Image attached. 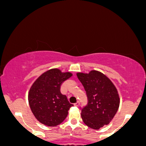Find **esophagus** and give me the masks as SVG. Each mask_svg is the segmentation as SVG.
<instances>
[{
	"mask_svg": "<svg viewBox=\"0 0 146 146\" xmlns=\"http://www.w3.org/2000/svg\"><path fill=\"white\" fill-rule=\"evenodd\" d=\"M79 104H80V102H79V101H77V102H76L74 104V106H79Z\"/></svg>",
	"mask_w": 146,
	"mask_h": 146,
	"instance_id": "1",
	"label": "esophagus"
}]
</instances>
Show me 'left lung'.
<instances>
[{"instance_id":"left-lung-1","label":"left lung","mask_w":146,"mask_h":146,"mask_svg":"<svg viewBox=\"0 0 146 146\" xmlns=\"http://www.w3.org/2000/svg\"><path fill=\"white\" fill-rule=\"evenodd\" d=\"M86 92L88 104L81 109V117L89 127L99 129L108 125L118 109L120 98L115 86L100 72L77 73Z\"/></svg>"}]
</instances>
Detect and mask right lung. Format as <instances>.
Segmentation results:
<instances>
[{
    "label": "right lung",
    "mask_w": 146,
    "mask_h": 146,
    "mask_svg": "<svg viewBox=\"0 0 146 146\" xmlns=\"http://www.w3.org/2000/svg\"><path fill=\"white\" fill-rule=\"evenodd\" d=\"M70 72L51 69L39 76L29 92V102L33 113L40 123L55 127L66 118L70 104L60 92V86L72 76Z\"/></svg>",
    "instance_id": "obj_1"
}]
</instances>
